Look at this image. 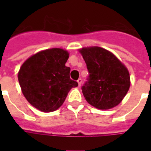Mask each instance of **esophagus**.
Returning <instances> with one entry per match:
<instances>
[{"mask_svg":"<svg viewBox=\"0 0 151 151\" xmlns=\"http://www.w3.org/2000/svg\"><path fill=\"white\" fill-rule=\"evenodd\" d=\"M78 86H81V84H82V79L81 78H79L78 80Z\"/></svg>","mask_w":151,"mask_h":151,"instance_id":"esophagus-1","label":"esophagus"}]
</instances>
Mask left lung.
Masks as SVG:
<instances>
[{
    "mask_svg": "<svg viewBox=\"0 0 151 151\" xmlns=\"http://www.w3.org/2000/svg\"><path fill=\"white\" fill-rule=\"evenodd\" d=\"M88 71L87 81L81 87L88 103L100 110L118 105L130 87L127 68L109 51L100 47L81 49Z\"/></svg>",
    "mask_w": 151,
    "mask_h": 151,
    "instance_id": "obj_1",
    "label": "left lung"
}]
</instances>
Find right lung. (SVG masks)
Masks as SVG:
<instances>
[{
    "label": "right lung",
    "mask_w": 151,
    "mask_h": 151,
    "mask_svg": "<svg viewBox=\"0 0 151 151\" xmlns=\"http://www.w3.org/2000/svg\"><path fill=\"white\" fill-rule=\"evenodd\" d=\"M69 53L52 48L34 55L25 61L18 73L22 92L32 106L43 112L56 110L68 92L78 83L70 78V68L65 66Z\"/></svg>",
    "instance_id": "right-lung-1"
}]
</instances>
